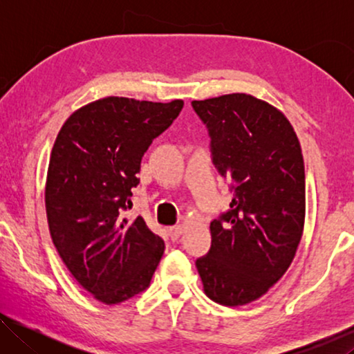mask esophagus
<instances>
[{
	"instance_id": "1",
	"label": "esophagus",
	"mask_w": 354,
	"mask_h": 354,
	"mask_svg": "<svg viewBox=\"0 0 354 354\" xmlns=\"http://www.w3.org/2000/svg\"><path fill=\"white\" fill-rule=\"evenodd\" d=\"M183 231H184V227L181 226V225H178V226H171V227H169V236L171 237V241L175 242V241H178L179 237H181V234H183Z\"/></svg>"
}]
</instances>
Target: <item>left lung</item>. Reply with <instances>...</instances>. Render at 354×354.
I'll list each match as a JSON object with an SVG mask.
<instances>
[{
  "instance_id": "1",
  "label": "left lung",
  "mask_w": 354,
  "mask_h": 354,
  "mask_svg": "<svg viewBox=\"0 0 354 354\" xmlns=\"http://www.w3.org/2000/svg\"><path fill=\"white\" fill-rule=\"evenodd\" d=\"M192 106L209 131L214 165L234 190L230 211L211 221V250L196 268L212 301L243 306L278 283L301 241V147L284 113L253 95H221Z\"/></svg>"
}]
</instances>
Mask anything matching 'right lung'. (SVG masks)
<instances>
[{
    "label": "right lung",
    "instance_id": "add662e5",
    "mask_svg": "<svg viewBox=\"0 0 354 354\" xmlns=\"http://www.w3.org/2000/svg\"><path fill=\"white\" fill-rule=\"evenodd\" d=\"M183 100L106 97L65 120L51 149L45 207L65 267L98 301L118 304L149 286L164 254L145 220H128L143 154L170 127Z\"/></svg>",
    "mask_w": 354,
    "mask_h": 354
}]
</instances>
